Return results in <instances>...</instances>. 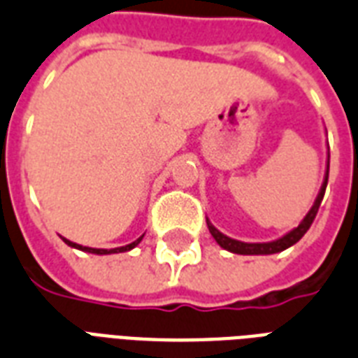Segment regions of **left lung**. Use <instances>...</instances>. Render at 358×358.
I'll list each match as a JSON object with an SVG mask.
<instances>
[{
    "label": "left lung",
    "instance_id": "left-lung-1",
    "mask_svg": "<svg viewBox=\"0 0 358 358\" xmlns=\"http://www.w3.org/2000/svg\"><path fill=\"white\" fill-rule=\"evenodd\" d=\"M331 157V155H329ZM327 182H329V165H327V173H324V180L323 184H321V189H319L317 197H315V203L310 208L306 215H304V220L299 223V227H294L293 231H289L287 234H283L282 238L272 240V242H240V240H234L227 234H223L222 231H217V229L210 223V220H206V225H208L210 234L214 236V240L217 244L222 245L223 250H227L231 253H238V255H272V253H280L283 250H287L293 244H296L306 231L310 229V225L315 220V214H317L319 204L323 201L324 189H327Z\"/></svg>",
    "mask_w": 358,
    "mask_h": 358
}]
</instances>
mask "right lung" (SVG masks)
Masks as SVG:
<instances>
[{"label": "right lung", "mask_w": 358, "mask_h": 358, "mask_svg": "<svg viewBox=\"0 0 358 358\" xmlns=\"http://www.w3.org/2000/svg\"><path fill=\"white\" fill-rule=\"evenodd\" d=\"M144 236V234H143ZM143 236H138V238L135 240V242H131V244L127 245H122V248H113V250H99V248H88V245H80V244H75V242H71V240L64 238V242L67 245H71V248H75V250H80V252H88V253H95V255H110V253H122V252H129V250H133L135 245L141 244V240H143Z\"/></svg>", "instance_id": "1"}]
</instances>
